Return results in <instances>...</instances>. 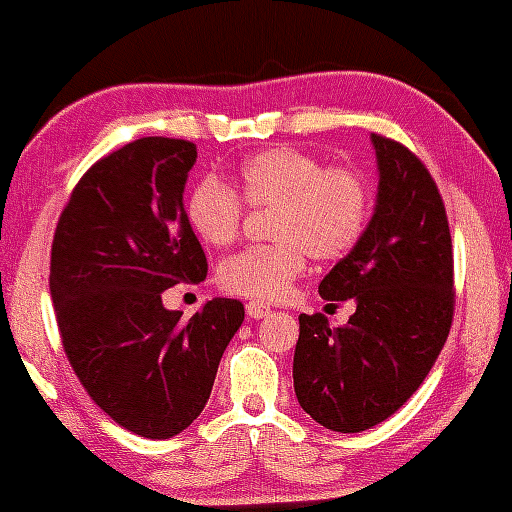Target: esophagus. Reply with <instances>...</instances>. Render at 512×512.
<instances>
[{
	"mask_svg": "<svg viewBox=\"0 0 512 512\" xmlns=\"http://www.w3.org/2000/svg\"><path fill=\"white\" fill-rule=\"evenodd\" d=\"M245 313H248L252 320H262V317H267L269 313H272V308L260 301H250L248 305H245Z\"/></svg>",
	"mask_w": 512,
	"mask_h": 512,
	"instance_id": "obj_1",
	"label": "esophagus"
}]
</instances>
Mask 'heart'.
Masks as SVG:
<instances>
[{"label": "heart", "instance_id": "obj_1", "mask_svg": "<svg viewBox=\"0 0 512 512\" xmlns=\"http://www.w3.org/2000/svg\"><path fill=\"white\" fill-rule=\"evenodd\" d=\"M240 195L250 207L269 209L274 243L228 257L219 269L226 291L252 301H279L303 274L308 255L334 260L361 236L368 190L361 175L325 163L301 149H269L238 170ZM187 219L204 243L231 245L243 221V202L226 182L207 178L187 202Z\"/></svg>", "mask_w": 512, "mask_h": 512}]
</instances>
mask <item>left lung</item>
Returning <instances> with one entry per match:
<instances>
[{"label":"left lung","mask_w":512,"mask_h":512,"mask_svg":"<svg viewBox=\"0 0 512 512\" xmlns=\"http://www.w3.org/2000/svg\"><path fill=\"white\" fill-rule=\"evenodd\" d=\"M378 195L366 231L320 281L325 301L354 298L344 327L298 315L293 390L305 414L361 433L419 390L452 322V243L443 199L407 146L370 134Z\"/></svg>","instance_id":"obj_1"}]
</instances>
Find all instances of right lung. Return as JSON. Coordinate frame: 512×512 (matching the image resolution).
I'll use <instances>...</instances> for the list:
<instances>
[{
    "label": "right lung",
    "mask_w": 512,
    "mask_h": 512,
    "mask_svg": "<svg viewBox=\"0 0 512 512\" xmlns=\"http://www.w3.org/2000/svg\"><path fill=\"white\" fill-rule=\"evenodd\" d=\"M197 149L142 137L86 170L52 240L50 296L76 378L115 424L166 440L202 414L245 308L211 298L180 320L163 291L207 279L185 214Z\"/></svg>",
    "instance_id": "add662e5"
}]
</instances>
